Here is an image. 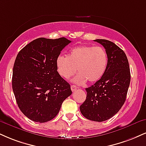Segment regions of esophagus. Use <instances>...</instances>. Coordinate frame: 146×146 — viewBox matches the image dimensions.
Listing matches in <instances>:
<instances>
[{"instance_id":"obj_1","label":"esophagus","mask_w":146,"mask_h":146,"mask_svg":"<svg viewBox=\"0 0 146 146\" xmlns=\"http://www.w3.org/2000/svg\"><path fill=\"white\" fill-rule=\"evenodd\" d=\"M77 88H77L76 86H75L72 85L71 86V90L73 91V92H74V91L76 90H77Z\"/></svg>"}]
</instances>
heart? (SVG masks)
Instances as JSON below:
<instances>
[{"instance_id":"obj_1","label":"heart","mask_w":146,"mask_h":146,"mask_svg":"<svg viewBox=\"0 0 146 146\" xmlns=\"http://www.w3.org/2000/svg\"><path fill=\"white\" fill-rule=\"evenodd\" d=\"M108 57L101 47L79 45L71 49L67 57L59 56L56 58L57 71L63 78L68 80L77 72L79 74L73 82L79 85L86 81L94 83L99 81L106 70Z\"/></svg>"}]
</instances>
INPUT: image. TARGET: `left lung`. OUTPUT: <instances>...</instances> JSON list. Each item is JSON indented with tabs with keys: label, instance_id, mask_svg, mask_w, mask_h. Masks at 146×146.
Wrapping results in <instances>:
<instances>
[{
	"label": "left lung",
	"instance_id": "left-lung-1",
	"mask_svg": "<svg viewBox=\"0 0 146 146\" xmlns=\"http://www.w3.org/2000/svg\"><path fill=\"white\" fill-rule=\"evenodd\" d=\"M94 41L105 47L108 61L103 77L86 89V101L80 107L86 118L103 122L111 118L126 101L131 82L129 61L124 51L113 42L105 39Z\"/></svg>",
	"mask_w": 146,
	"mask_h": 146
}]
</instances>
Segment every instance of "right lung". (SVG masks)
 I'll list each match as a JSON object with an SVG mask.
<instances>
[{
    "instance_id": "obj_1",
    "label": "right lung",
    "mask_w": 146,
    "mask_h": 146,
    "mask_svg": "<svg viewBox=\"0 0 146 146\" xmlns=\"http://www.w3.org/2000/svg\"><path fill=\"white\" fill-rule=\"evenodd\" d=\"M67 38H38L20 51L13 68L12 88L19 108L36 122L56 116L62 102L72 94L71 86L57 71L56 58Z\"/></svg>"
}]
</instances>
